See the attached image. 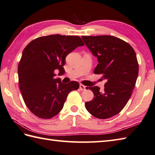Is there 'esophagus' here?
<instances>
[{
  "instance_id": "esophagus-1",
  "label": "esophagus",
  "mask_w": 155,
  "mask_h": 155,
  "mask_svg": "<svg viewBox=\"0 0 155 155\" xmlns=\"http://www.w3.org/2000/svg\"><path fill=\"white\" fill-rule=\"evenodd\" d=\"M86 87L85 86H84L83 84H80V90L81 91L86 90Z\"/></svg>"
}]
</instances>
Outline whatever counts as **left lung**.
<instances>
[{
    "label": "left lung",
    "instance_id": "8db88e82",
    "mask_svg": "<svg viewBox=\"0 0 155 155\" xmlns=\"http://www.w3.org/2000/svg\"><path fill=\"white\" fill-rule=\"evenodd\" d=\"M81 37L98 61L94 73L102 74L106 80L103 91L97 86L89 87L94 96L85 106L96 118H111L121 112L132 95L138 74L137 55L130 44L118 37Z\"/></svg>",
    "mask_w": 155,
    "mask_h": 155
}]
</instances>
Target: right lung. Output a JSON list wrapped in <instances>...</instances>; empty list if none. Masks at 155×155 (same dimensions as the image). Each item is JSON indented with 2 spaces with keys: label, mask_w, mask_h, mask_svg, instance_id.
Segmentation results:
<instances>
[{
  "label": "right lung",
  "mask_w": 155,
  "mask_h": 155,
  "mask_svg": "<svg viewBox=\"0 0 155 155\" xmlns=\"http://www.w3.org/2000/svg\"><path fill=\"white\" fill-rule=\"evenodd\" d=\"M84 43L78 36L51 35L38 37L25 47L18 65V86L24 102L37 117L49 119L62 110L69 93L78 82L62 84L55 70L64 72L65 59Z\"/></svg>",
  "instance_id": "right-lung-1"
}]
</instances>
